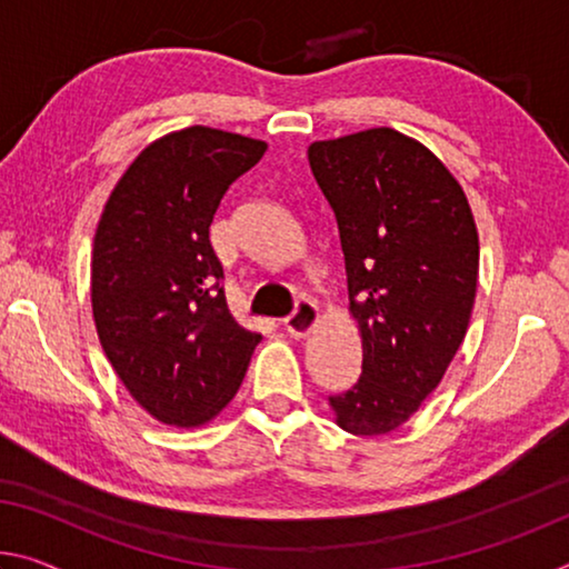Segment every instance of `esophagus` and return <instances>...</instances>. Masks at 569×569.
Segmentation results:
<instances>
[{
  "label": "esophagus",
  "instance_id": "obj_1",
  "mask_svg": "<svg viewBox=\"0 0 569 569\" xmlns=\"http://www.w3.org/2000/svg\"><path fill=\"white\" fill-rule=\"evenodd\" d=\"M317 321H319L317 303L309 301V299H303V301L296 303L293 313H288V317L283 319V327H286L288 333H291V337L301 339V337H306V333H309L313 327H317Z\"/></svg>",
  "mask_w": 569,
  "mask_h": 569
}]
</instances>
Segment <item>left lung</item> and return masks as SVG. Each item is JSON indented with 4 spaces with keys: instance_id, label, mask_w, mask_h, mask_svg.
<instances>
[{
    "instance_id": "1",
    "label": "left lung",
    "mask_w": 569,
    "mask_h": 569,
    "mask_svg": "<svg viewBox=\"0 0 569 569\" xmlns=\"http://www.w3.org/2000/svg\"><path fill=\"white\" fill-rule=\"evenodd\" d=\"M309 164L339 228L362 375L329 405L339 428L385 436L443 380L466 337L479 232L456 177L395 129L313 141Z\"/></svg>"
}]
</instances>
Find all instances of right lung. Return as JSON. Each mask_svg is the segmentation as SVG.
<instances>
[{
    "label": "right lung",
    "mask_w": 569,
    "mask_h": 569,
    "mask_svg": "<svg viewBox=\"0 0 569 569\" xmlns=\"http://www.w3.org/2000/svg\"><path fill=\"white\" fill-rule=\"evenodd\" d=\"M266 141L189 126L133 159L93 238L98 339L126 390L167 426H202L236 398L260 333L224 299L210 224Z\"/></svg>",
    "instance_id": "add662e5"
}]
</instances>
